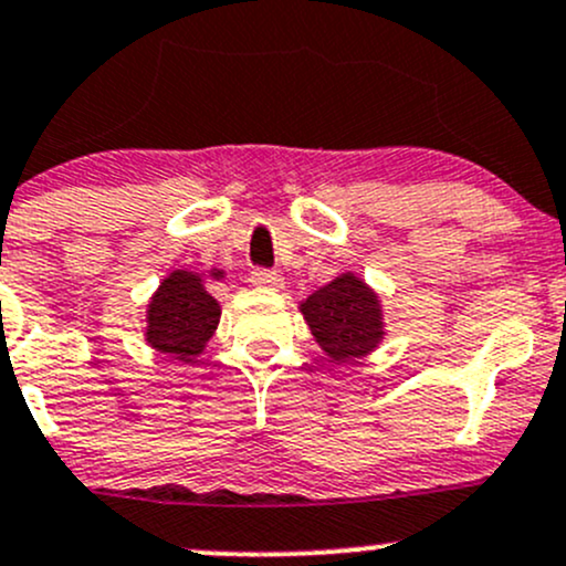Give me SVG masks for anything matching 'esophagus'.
Returning <instances> with one entry per match:
<instances>
[{"instance_id": "esophagus-1", "label": "esophagus", "mask_w": 566, "mask_h": 566, "mask_svg": "<svg viewBox=\"0 0 566 566\" xmlns=\"http://www.w3.org/2000/svg\"><path fill=\"white\" fill-rule=\"evenodd\" d=\"M249 282H252L254 287H268V290H282L284 287L282 276H279L276 271H268V268H254L252 276H249Z\"/></svg>"}]
</instances>
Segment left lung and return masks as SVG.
<instances>
[{"label":"left lung","mask_w":566,"mask_h":566,"mask_svg":"<svg viewBox=\"0 0 566 566\" xmlns=\"http://www.w3.org/2000/svg\"><path fill=\"white\" fill-rule=\"evenodd\" d=\"M303 319L336 363L363 358L382 342V306L355 273H342L301 303Z\"/></svg>","instance_id":"left-lung-1"}]
</instances>
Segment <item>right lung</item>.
<instances>
[{
  "mask_svg": "<svg viewBox=\"0 0 566 566\" xmlns=\"http://www.w3.org/2000/svg\"><path fill=\"white\" fill-rule=\"evenodd\" d=\"M222 276L224 273L213 268L211 279ZM219 314L222 308L213 295H208L203 276L192 271H174L163 279L148 303L146 342L159 353L174 355L176 360L195 363L217 331Z\"/></svg>",
  "mask_w": 566,
  "mask_h": 566,
  "instance_id": "right-lung-1",
  "label": "right lung"
}]
</instances>
